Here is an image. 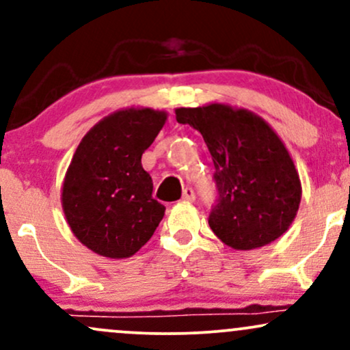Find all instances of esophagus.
<instances>
[{"label":"esophagus","mask_w":350,"mask_h":350,"mask_svg":"<svg viewBox=\"0 0 350 350\" xmlns=\"http://www.w3.org/2000/svg\"><path fill=\"white\" fill-rule=\"evenodd\" d=\"M194 199H196L194 191H192L191 187L184 189V192H183V200H184V202H192V200H194Z\"/></svg>","instance_id":"obj_1"}]
</instances>
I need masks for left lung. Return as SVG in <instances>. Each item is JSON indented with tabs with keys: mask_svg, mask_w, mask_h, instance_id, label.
<instances>
[{
	"mask_svg": "<svg viewBox=\"0 0 350 350\" xmlns=\"http://www.w3.org/2000/svg\"><path fill=\"white\" fill-rule=\"evenodd\" d=\"M178 123L200 131L215 166L219 202L212 232L234 250H255L290 228L301 180L290 151L262 116L228 103L176 108Z\"/></svg>",
	"mask_w": 350,
	"mask_h": 350,
	"instance_id": "left-lung-1",
	"label": "left lung"
}]
</instances>
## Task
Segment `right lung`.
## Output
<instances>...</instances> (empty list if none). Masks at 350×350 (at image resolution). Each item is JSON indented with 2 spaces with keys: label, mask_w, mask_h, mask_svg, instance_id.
Instances as JSON below:
<instances>
[{
  "label": "right lung",
  "mask_w": 350,
  "mask_h": 350,
  "mask_svg": "<svg viewBox=\"0 0 350 350\" xmlns=\"http://www.w3.org/2000/svg\"><path fill=\"white\" fill-rule=\"evenodd\" d=\"M167 120L164 110H116L87 131L62 183V211L72 234L107 258L133 256L154 234L166 207L152 199V179L142 166Z\"/></svg>",
  "instance_id": "obj_1"
}]
</instances>
